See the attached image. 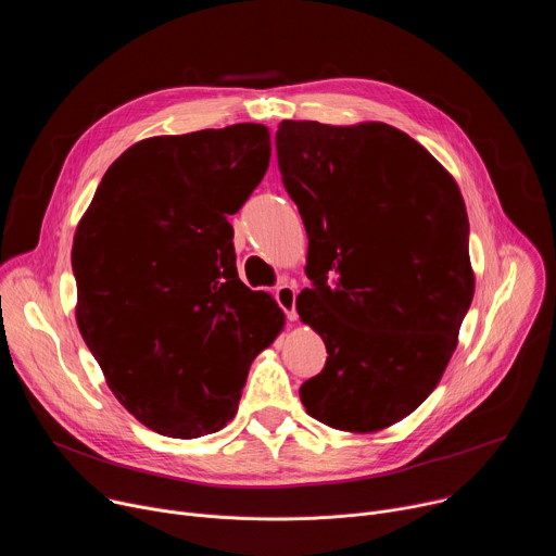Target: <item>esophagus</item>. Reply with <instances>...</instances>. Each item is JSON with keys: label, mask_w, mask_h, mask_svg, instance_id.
<instances>
[{"label": "esophagus", "mask_w": 556, "mask_h": 556, "mask_svg": "<svg viewBox=\"0 0 556 556\" xmlns=\"http://www.w3.org/2000/svg\"><path fill=\"white\" fill-rule=\"evenodd\" d=\"M275 299H277L279 307L286 312L288 319L294 321L296 319V290H294V286H290V283L277 286Z\"/></svg>", "instance_id": "34e87169"}]
</instances>
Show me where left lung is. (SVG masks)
I'll return each instance as SVG.
<instances>
[{
    "instance_id": "left-lung-1",
    "label": "left lung",
    "mask_w": 556,
    "mask_h": 556,
    "mask_svg": "<svg viewBox=\"0 0 556 556\" xmlns=\"http://www.w3.org/2000/svg\"><path fill=\"white\" fill-rule=\"evenodd\" d=\"M275 144L307 232L296 312L328 350L301 403L332 429H384L435 389L472 301L462 193L384 123L283 121Z\"/></svg>"
}]
</instances>
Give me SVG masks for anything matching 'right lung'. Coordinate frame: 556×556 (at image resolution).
I'll return each mask as SVG.
<instances>
[{"mask_svg": "<svg viewBox=\"0 0 556 556\" xmlns=\"http://www.w3.org/2000/svg\"><path fill=\"white\" fill-rule=\"evenodd\" d=\"M270 163L268 127L153 136L123 151L76 226V324L121 405L191 440L237 414L255 356L283 328L237 277L235 215Z\"/></svg>", "mask_w": 556, "mask_h": 556, "instance_id": "1", "label": "right lung"}]
</instances>
